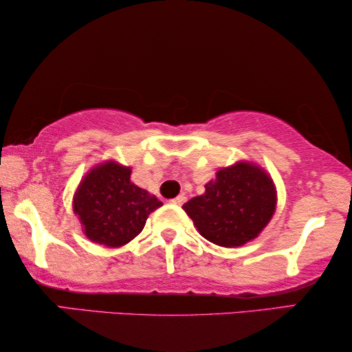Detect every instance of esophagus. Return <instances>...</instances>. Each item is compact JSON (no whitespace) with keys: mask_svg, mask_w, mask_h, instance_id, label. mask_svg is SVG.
<instances>
[{"mask_svg":"<svg viewBox=\"0 0 352 352\" xmlns=\"http://www.w3.org/2000/svg\"><path fill=\"white\" fill-rule=\"evenodd\" d=\"M171 201H173V204H175V205H182V204H184V201H186V195H184V194L177 195L176 199H173Z\"/></svg>","mask_w":352,"mask_h":352,"instance_id":"esophagus-1","label":"esophagus"}]
</instances>
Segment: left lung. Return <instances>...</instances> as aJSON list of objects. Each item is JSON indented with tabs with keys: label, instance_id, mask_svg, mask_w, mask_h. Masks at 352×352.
Returning <instances> with one entry per match:
<instances>
[{
	"label": "left lung",
	"instance_id": "8db88e82",
	"mask_svg": "<svg viewBox=\"0 0 352 352\" xmlns=\"http://www.w3.org/2000/svg\"><path fill=\"white\" fill-rule=\"evenodd\" d=\"M277 190L271 175L253 162L219 168L205 192L182 208L201 237L226 248L242 247L261 234L276 213Z\"/></svg>",
	"mask_w": 352,
	"mask_h": 352
}]
</instances>
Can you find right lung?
<instances>
[{
  "instance_id": "add662e5",
  "label": "right lung",
  "mask_w": 352,
  "mask_h": 352,
  "mask_svg": "<svg viewBox=\"0 0 352 352\" xmlns=\"http://www.w3.org/2000/svg\"><path fill=\"white\" fill-rule=\"evenodd\" d=\"M163 204L131 182V166L105 160L76 187L74 211L91 242L118 248L141 234L148 214Z\"/></svg>"
}]
</instances>
